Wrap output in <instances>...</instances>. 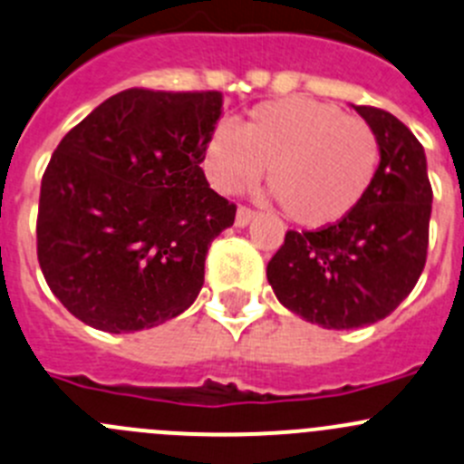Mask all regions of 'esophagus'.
I'll return each mask as SVG.
<instances>
[{"mask_svg":"<svg viewBox=\"0 0 464 464\" xmlns=\"http://www.w3.org/2000/svg\"><path fill=\"white\" fill-rule=\"evenodd\" d=\"M254 215H256L254 208H249V206H240V208H237V213H236V224H237V227H246V224L254 219Z\"/></svg>","mask_w":464,"mask_h":464,"instance_id":"1","label":"esophagus"}]
</instances>
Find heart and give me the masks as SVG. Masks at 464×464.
Returning a JSON list of instances; mask_svg holds the SVG:
<instances>
[{"label": "heart", "instance_id": "1", "mask_svg": "<svg viewBox=\"0 0 464 464\" xmlns=\"http://www.w3.org/2000/svg\"><path fill=\"white\" fill-rule=\"evenodd\" d=\"M379 163V136L365 120L299 97L251 108L240 131L218 124L204 145L215 188L240 190L269 168V190L283 213L308 228L349 218L370 192Z\"/></svg>", "mask_w": 464, "mask_h": 464}]
</instances>
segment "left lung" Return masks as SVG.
I'll return each mask as SVG.
<instances>
[{"mask_svg": "<svg viewBox=\"0 0 464 464\" xmlns=\"http://www.w3.org/2000/svg\"><path fill=\"white\" fill-rule=\"evenodd\" d=\"M353 108L381 145L370 192L342 222L287 231L267 263L276 299L324 328H358L388 317L417 285L429 254L433 188L424 147L392 112Z\"/></svg>", "mask_w": 464, "mask_h": 464, "instance_id": "1", "label": "left lung"}]
</instances>
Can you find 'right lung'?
I'll use <instances>...</instances> for the list:
<instances>
[{"mask_svg": "<svg viewBox=\"0 0 464 464\" xmlns=\"http://www.w3.org/2000/svg\"><path fill=\"white\" fill-rule=\"evenodd\" d=\"M222 94L129 88L53 151L35 222L49 290L88 326L131 333L190 308L236 204L204 177Z\"/></svg>", "mask_w": 464, "mask_h": 464, "instance_id": "obj_1", "label": "right lung"}]
</instances>
